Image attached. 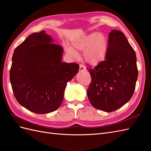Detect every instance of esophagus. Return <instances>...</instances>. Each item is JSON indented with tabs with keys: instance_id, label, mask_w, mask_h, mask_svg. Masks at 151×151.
<instances>
[{
	"instance_id": "esophagus-1",
	"label": "esophagus",
	"mask_w": 151,
	"mask_h": 151,
	"mask_svg": "<svg viewBox=\"0 0 151 151\" xmlns=\"http://www.w3.org/2000/svg\"><path fill=\"white\" fill-rule=\"evenodd\" d=\"M86 69V67L83 66V65H80V67H79V72H84L85 71Z\"/></svg>"
}]
</instances>
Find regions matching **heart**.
<instances>
[{
	"mask_svg": "<svg viewBox=\"0 0 151 151\" xmlns=\"http://www.w3.org/2000/svg\"><path fill=\"white\" fill-rule=\"evenodd\" d=\"M72 46L77 51H84L85 60L88 63L95 65L105 58L108 50L109 40L104 34L93 32L73 41ZM73 48L70 46H65V50L67 53L72 57L76 58L78 56V52Z\"/></svg>",
	"mask_w": 151,
	"mask_h": 151,
	"instance_id": "heart-1",
	"label": "heart"
}]
</instances>
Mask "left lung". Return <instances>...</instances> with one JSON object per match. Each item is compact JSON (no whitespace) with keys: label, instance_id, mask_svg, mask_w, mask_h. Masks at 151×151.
Masks as SVG:
<instances>
[{"label":"left lung","instance_id":"obj_1","mask_svg":"<svg viewBox=\"0 0 151 151\" xmlns=\"http://www.w3.org/2000/svg\"><path fill=\"white\" fill-rule=\"evenodd\" d=\"M87 70L91 77L88 97L95 109L111 112L132 99L138 77L137 57L123 32L111 30L105 60Z\"/></svg>","mask_w":151,"mask_h":151}]
</instances>
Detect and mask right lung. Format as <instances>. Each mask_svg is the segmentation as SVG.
I'll return each mask as SVG.
<instances>
[{
  "label": "right lung",
  "mask_w": 151,
  "mask_h": 151,
  "mask_svg": "<svg viewBox=\"0 0 151 151\" xmlns=\"http://www.w3.org/2000/svg\"><path fill=\"white\" fill-rule=\"evenodd\" d=\"M42 31L30 35L16 47L12 58L10 81L18 102L36 114L53 112L62 104L67 83L79 69L62 62L63 47L52 43Z\"/></svg>",
  "instance_id": "obj_1"
}]
</instances>
